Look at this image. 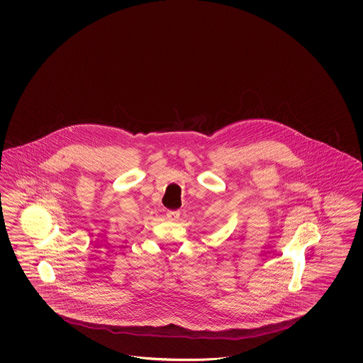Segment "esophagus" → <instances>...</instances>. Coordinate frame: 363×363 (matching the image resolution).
<instances>
[{
    "label": "esophagus",
    "mask_w": 363,
    "mask_h": 363,
    "mask_svg": "<svg viewBox=\"0 0 363 363\" xmlns=\"http://www.w3.org/2000/svg\"><path fill=\"white\" fill-rule=\"evenodd\" d=\"M179 210H176V211H168L167 213V218H168L169 220H178L179 219Z\"/></svg>",
    "instance_id": "esophagus-1"
}]
</instances>
